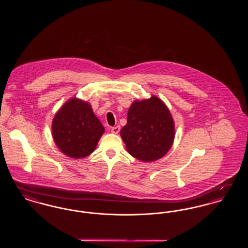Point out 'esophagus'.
Returning a JSON list of instances; mask_svg holds the SVG:
<instances>
[{"label":"esophagus","instance_id":"esophagus-1","mask_svg":"<svg viewBox=\"0 0 248 248\" xmlns=\"http://www.w3.org/2000/svg\"><path fill=\"white\" fill-rule=\"evenodd\" d=\"M120 129H121L120 125H117V126H114V127L111 128V132H112L113 134H118L119 132H120Z\"/></svg>","mask_w":248,"mask_h":248}]
</instances>
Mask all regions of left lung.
<instances>
[{"mask_svg":"<svg viewBox=\"0 0 248 248\" xmlns=\"http://www.w3.org/2000/svg\"><path fill=\"white\" fill-rule=\"evenodd\" d=\"M175 122L169 108L158 96L137 99L127 112V124L120 135L127 152L141 162L164 157L175 140Z\"/></svg>","mask_w":248,"mask_h":248,"instance_id":"left-lung-1","label":"left lung"}]
</instances>
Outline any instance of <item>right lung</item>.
<instances>
[{"instance_id": "obj_1", "label": "right lung", "mask_w": 248, "mask_h": 248, "mask_svg": "<svg viewBox=\"0 0 248 248\" xmlns=\"http://www.w3.org/2000/svg\"><path fill=\"white\" fill-rule=\"evenodd\" d=\"M105 132L87 101L72 97L55 114L52 137L59 151L73 159H82L94 152Z\"/></svg>"}]
</instances>
